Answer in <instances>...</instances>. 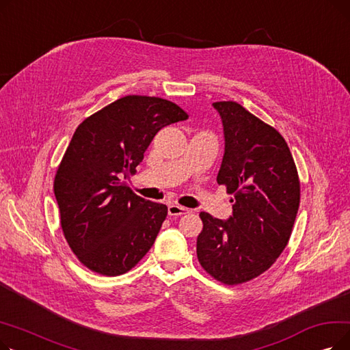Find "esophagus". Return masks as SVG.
<instances>
[{
  "label": "esophagus",
  "mask_w": 350,
  "mask_h": 350,
  "mask_svg": "<svg viewBox=\"0 0 350 350\" xmlns=\"http://www.w3.org/2000/svg\"><path fill=\"white\" fill-rule=\"evenodd\" d=\"M167 211H169V215H185V214H189L191 210L186 208V207H181L178 204H170Z\"/></svg>",
  "instance_id": "34e87169"
}]
</instances>
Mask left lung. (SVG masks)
Here are the masks:
<instances>
[{
  "label": "left lung",
  "mask_w": 350,
  "mask_h": 350,
  "mask_svg": "<svg viewBox=\"0 0 350 350\" xmlns=\"http://www.w3.org/2000/svg\"><path fill=\"white\" fill-rule=\"evenodd\" d=\"M224 126L226 152L217 183L234 196L223 221L200 213L197 258L224 285L260 277L285 250L301 200L295 161L281 133L232 100L215 102Z\"/></svg>",
  "instance_id": "left-lung-1"
}]
</instances>
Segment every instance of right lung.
<instances>
[{
  "instance_id": "obj_1",
  "label": "right lung",
  "mask_w": 350,
  "mask_h": 350,
  "mask_svg": "<svg viewBox=\"0 0 350 350\" xmlns=\"http://www.w3.org/2000/svg\"><path fill=\"white\" fill-rule=\"evenodd\" d=\"M187 118L170 100L129 95L77 127L55 174L53 191L65 240L90 271L122 275L154 244L167 207L142 198L122 177L136 174L161 127Z\"/></svg>"
}]
</instances>
